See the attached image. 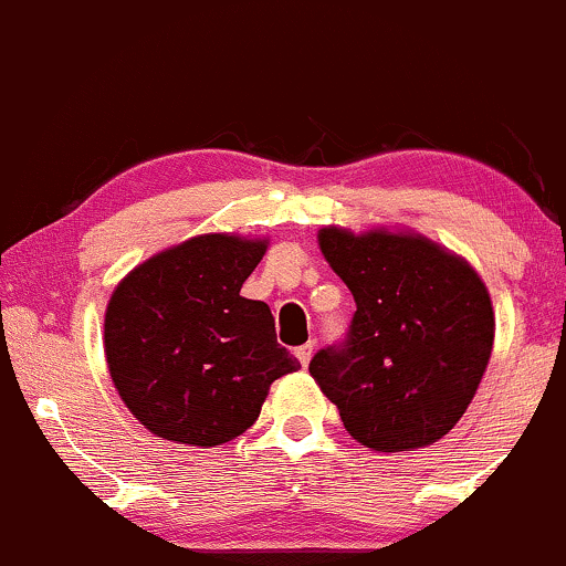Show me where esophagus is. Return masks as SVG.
I'll list each match as a JSON object with an SVG mask.
<instances>
[{
	"label": "esophagus",
	"instance_id": "34e87169",
	"mask_svg": "<svg viewBox=\"0 0 566 566\" xmlns=\"http://www.w3.org/2000/svg\"><path fill=\"white\" fill-rule=\"evenodd\" d=\"M312 352H315V344H312V342L302 344V347H296V357H298V363H302V365H310V360H312Z\"/></svg>",
	"mask_w": 566,
	"mask_h": 566
}]
</instances>
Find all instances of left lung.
<instances>
[{"label":"left lung","instance_id":"left-lung-1","mask_svg":"<svg viewBox=\"0 0 566 566\" xmlns=\"http://www.w3.org/2000/svg\"><path fill=\"white\" fill-rule=\"evenodd\" d=\"M321 249L357 304L347 336L310 363L344 429L381 453L442 440L493 352V304L480 275L421 235L325 228Z\"/></svg>","mask_w":566,"mask_h":566}]
</instances>
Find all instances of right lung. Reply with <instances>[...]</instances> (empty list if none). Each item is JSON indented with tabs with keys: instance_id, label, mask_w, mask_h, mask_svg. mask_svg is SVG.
<instances>
[{
	"instance_id": "right-lung-1",
	"label": "right lung",
	"mask_w": 566,
	"mask_h": 566,
	"mask_svg": "<svg viewBox=\"0 0 566 566\" xmlns=\"http://www.w3.org/2000/svg\"><path fill=\"white\" fill-rule=\"evenodd\" d=\"M264 241L198 235L139 264L113 291L105 357L132 416L164 440L214 448L259 418L270 384L298 368L275 317L241 285Z\"/></svg>"
}]
</instances>
